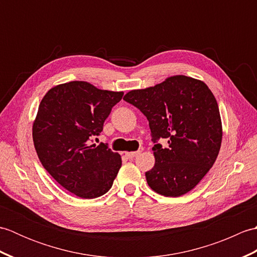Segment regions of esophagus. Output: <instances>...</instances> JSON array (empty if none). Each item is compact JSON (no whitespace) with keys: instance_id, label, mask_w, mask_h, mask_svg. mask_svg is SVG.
<instances>
[{"instance_id":"34e87169","label":"esophagus","mask_w":257,"mask_h":257,"mask_svg":"<svg viewBox=\"0 0 257 257\" xmlns=\"http://www.w3.org/2000/svg\"><path fill=\"white\" fill-rule=\"evenodd\" d=\"M140 150H138V151H135V152H125V156H127L129 159H133V158H135V157H137L139 154H140Z\"/></svg>"}]
</instances>
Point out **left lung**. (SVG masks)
<instances>
[{
    "label": "left lung",
    "mask_w": 257,
    "mask_h": 257,
    "mask_svg": "<svg viewBox=\"0 0 257 257\" xmlns=\"http://www.w3.org/2000/svg\"><path fill=\"white\" fill-rule=\"evenodd\" d=\"M123 99L149 121L156 162L146 172L149 187L165 196H181L195 188L219 155L222 121L214 95L202 80L176 75L145 89L130 90Z\"/></svg>",
    "instance_id": "obj_1"
}]
</instances>
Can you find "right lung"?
<instances>
[{"label":"right lung","instance_id":"add662e5","mask_svg":"<svg viewBox=\"0 0 257 257\" xmlns=\"http://www.w3.org/2000/svg\"><path fill=\"white\" fill-rule=\"evenodd\" d=\"M123 91L98 89L87 81L53 87L38 106L33 141L43 167L76 196L95 199L108 192L121 167V157L106 145H87L102 132Z\"/></svg>","mask_w":257,"mask_h":257}]
</instances>
